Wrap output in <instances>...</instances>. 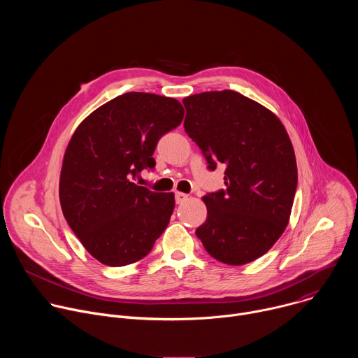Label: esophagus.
Segmentation results:
<instances>
[{"label":"esophagus","mask_w":358,"mask_h":358,"mask_svg":"<svg viewBox=\"0 0 358 358\" xmlns=\"http://www.w3.org/2000/svg\"><path fill=\"white\" fill-rule=\"evenodd\" d=\"M188 199V194H184V192H176V202L177 203H182V202H185Z\"/></svg>","instance_id":"34e87169"}]
</instances>
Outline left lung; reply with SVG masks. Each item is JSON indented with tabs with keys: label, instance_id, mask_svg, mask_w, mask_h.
<instances>
[{
	"label": "left lung",
	"instance_id": "8db88e82",
	"mask_svg": "<svg viewBox=\"0 0 358 358\" xmlns=\"http://www.w3.org/2000/svg\"><path fill=\"white\" fill-rule=\"evenodd\" d=\"M185 133L214 171L222 163L225 188L203 196L207 221L195 234L220 262L245 265L265 255L283 234L297 187L292 141L280 120L234 90L182 100Z\"/></svg>",
	"mask_w": 358,
	"mask_h": 358
}]
</instances>
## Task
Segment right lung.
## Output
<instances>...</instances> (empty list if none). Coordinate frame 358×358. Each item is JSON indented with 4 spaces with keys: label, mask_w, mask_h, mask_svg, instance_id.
Returning a JSON list of instances; mask_svg holds the SVG:
<instances>
[{
    "label": "right lung",
    "mask_w": 358,
    "mask_h": 358,
    "mask_svg": "<svg viewBox=\"0 0 358 358\" xmlns=\"http://www.w3.org/2000/svg\"><path fill=\"white\" fill-rule=\"evenodd\" d=\"M182 117L176 99L130 92L96 109L73 133L61 171V207L99 262H137L167 228L174 194L155 192L134 180L144 169L155 170L159 140Z\"/></svg>",
    "instance_id": "obj_1"
}]
</instances>
